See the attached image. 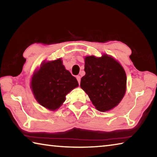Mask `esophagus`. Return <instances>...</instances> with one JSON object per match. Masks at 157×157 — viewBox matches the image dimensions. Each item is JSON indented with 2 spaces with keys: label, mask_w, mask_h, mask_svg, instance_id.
<instances>
[{
  "label": "esophagus",
  "mask_w": 157,
  "mask_h": 157,
  "mask_svg": "<svg viewBox=\"0 0 157 157\" xmlns=\"http://www.w3.org/2000/svg\"><path fill=\"white\" fill-rule=\"evenodd\" d=\"M76 78H77V80L78 81V83H79V84L80 83V80H81V77L79 76V75H78V76L76 77Z\"/></svg>",
  "instance_id": "34e87169"
}]
</instances>
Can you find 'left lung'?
Listing matches in <instances>:
<instances>
[{
    "label": "left lung",
    "mask_w": 157,
    "mask_h": 157,
    "mask_svg": "<svg viewBox=\"0 0 157 157\" xmlns=\"http://www.w3.org/2000/svg\"><path fill=\"white\" fill-rule=\"evenodd\" d=\"M86 74L80 86L98 111H107L116 107L126 92L127 76L123 66L109 55L84 58Z\"/></svg>",
    "instance_id": "1"
}]
</instances>
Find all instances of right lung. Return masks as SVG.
<instances>
[{"instance_id": "right-lung-1", "label": "right lung", "mask_w": 157, "mask_h": 157, "mask_svg": "<svg viewBox=\"0 0 157 157\" xmlns=\"http://www.w3.org/2000/svg\"><path fill=\"white\" fill-rule=\"evenodd\" d=\"M79 86L75 77L65 68L61 58L44 62L34 71L30 88L36 100L50 111L59 109L66 95Z\"/></svg>"}]
</instances>
